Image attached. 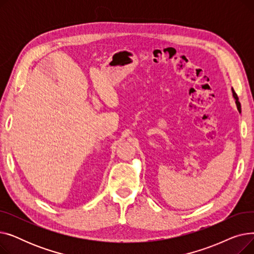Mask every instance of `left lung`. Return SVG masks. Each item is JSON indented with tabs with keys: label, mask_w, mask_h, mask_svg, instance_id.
<instances>
[{
	"label": "left lung",
	"mask_w": 254,
	"mask_h": 254,
	"mask_svg": "<svg viewBox=\"0 0 254 254\" xmlns=\"http://www.w3.org/2000/svg\"><path fill=\"white\" fill-rule=\"evenodd\" d=\"M232 91H233V97L235 98V100H236V105H237V108H238V110L239 111H241V104H240V102H239V99H238V97H237V95H236V92L234 91V89H232Z\"/></svg>",
	"instance_id": "obj_1"
}]
</instances>
